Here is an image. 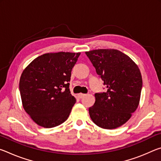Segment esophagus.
<instances>
[{
	"label": "esophagus",
	"mask_w": 161,
	"mask_h": 161,
	"mask_svg": "<svg viewBox=\"0 0 161 161\" xmlns=\"http://www.w3.org/2000/svg\"><path fill=\"white\" fill-rule=\"evenodd\" d=\"M84 96H85V94H82V93H80V94H77V97H78L79 98H80V99H81V98L84 97Z\"/></svg>",
	"instance_id": "obj_1"
}]
</instances>
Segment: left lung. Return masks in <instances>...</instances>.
I'll list each match as a JSON object with an SVG mask.
<instances>
[{"instance_id":"8db88e82","label":"left lung","mask_w":161,"mask_h":161,"mask_svg":"<svg viewBox=\"0 0 161 161\" xmlns=\"http://www.w3.org/2000/svg\"><path fill=\"white\" fill-rule=\"evenodd\" d=\"M107 91L94 94L89 108L92 121L102 129H114L130 119L139 104L142 77L138 65L114 49L85 52Z\"/></svg>"}]
</instances>
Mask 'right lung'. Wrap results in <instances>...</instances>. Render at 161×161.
<instances>
[{
  "instance_id": "1",
  "label": "right lung",
  "mask_w": 161,
  "mask_h": 161,
  "mask_svg": "<svg viewBox=\"0 0 161 161\" xmlns=\"http://www.w3.org/2000/svg\"><path fill=\"white\" fill-rule=\"evenodd\" d=\"M80 53H49L32 60L20 76L22 104L35 123L53 128L66 121L76 99L69 88Z\"/></svg>"
}]
</instances>
